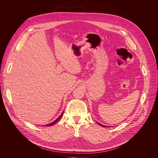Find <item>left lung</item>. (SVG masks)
<instances>
[{
  "instance_id": "left-lung-1",
  "label": "left lung",
  "mask_w": 158,
  "mask_h": 158,
  "mask_svg": "<svg viewBox=\"0 0 158 158\" xmlns=\"http://www.w3.org/2000/svg\"><path fill=\"white\" fill-rule=\"evenodd\" d=\"M98 124H99V125H100L101 126H102V127H107V126H104V125H102V124H100V123H98Z\"/></svg>"
}]
</instances>
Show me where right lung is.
Returning a JSON list of instances; mask_svg holds the SVG:
<instances>
[{
	"label": "right lung",
	"mask_w": 158,
	"mask_h": 158,
	"mask_svg": "<svg viewBox=\"0 0 158 158\" xmlns=\"http://www.w3.org/2000/svg\"><path fill=\"white\" fill-rule=\"evenodd\" d=\"M63 114H64V113H63V112H62V114H61V115H60V116H59V118H57V119L56 121H54V122H52V123H50V124H46V125H45L44 126H52V125H54V124H56V123H57V122L59 121V119L61 118V117L62 116Z\"/></svg>",
	"instance_id": "right-lung-1"
}]
</instances>
